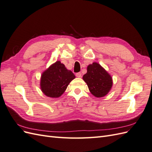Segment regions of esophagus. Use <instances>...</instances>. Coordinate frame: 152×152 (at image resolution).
Returning a JSON list of instances; mask_svg holds the SVG:
<instances>
[{
    "label": "esophagus",
    "mask_w": 152,
    "mask_h": 152,
    "mask_svg": "<svg viewBox=\"0 0 152 152\" xmlns=\"http://www.w3.org/2000/svg\"><path fill=\"white\" fill-rule=\"evenodd\" d=\"M75 75H76V77H79V78H80V77H82V74H81V73H80V72H78V73H77L76 74H75Z\"/></svg>",
    "instance_id": "obj_1"
}]
</instances>
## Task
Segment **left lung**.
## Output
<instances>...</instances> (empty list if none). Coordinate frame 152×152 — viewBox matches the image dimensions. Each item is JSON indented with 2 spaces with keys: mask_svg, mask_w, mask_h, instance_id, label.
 <instances>
[{
  "mask_svg": "<svg viewBox=\"0 0 152 152\" xmlns=\"http://www.w3.org/2000/svg\"><path fill=\"white\" fill-rule=\"evenodd\" d=\"M87 70L83 80L88 86L91 93L97 98L107 95L113 85L112 77L98 63L88 65Z\"/></svg>",
  "mask_w": 152,
  "mask_h": 152,
  "instance_id": "obj_1",
  "label": "left lung"
}]
</instances>
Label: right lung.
I'll return each mask as SVG.
<instances>
[{
  "label": "right lung",
  "instance_id": "add662e5",
  "mask_svg": "<svg viewBox=\"0 0 152 152\" xmlns=\"http://www.w3.org/2000/svg\"><path fill=\"white\" fill-rule=\"evenodd\" d=\"M75 78L59 61L45 70L40 79V88L43 93L50 98H59L66 89L70 82Z\"/></svg>",
  "mask_w": 152,
  "mask_h": 152
}]
</instances>
